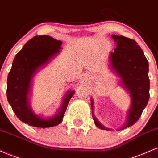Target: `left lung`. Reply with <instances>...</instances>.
I'll return each instance as SVG.
<instances>
[{"label": "left lung", "mask_w": 158, "mask_h": 158, "mask_svg": "<svg viewBox=\"0 0 158 158\" xmlns=\"http://www.w3.org/2000/svg\"><path fill=\"white\" fill-rule=\"evenodd\" d=\"M117 44L114 52L110 54L111 66L121 78L123 86L129 91L131 106L128 113L127 123L121 129L131 127L138 121L149 99V63L143 52L135 40L124 36L112 35ZM92 110L93 101L91 100ZM97 127L109 130L93 115Z\"/></svg>", "instance_id": "8db88e82"}]
</instances>
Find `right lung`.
I'll list each match as a JSON object with an SVG mask.
<instances>
[{"label":"right lung","mask_w":158,"mask_h":158,"mask_svg":"<svg viewBox=\"0 0 158 158\" xmlns=\"http://www.w3.org/2000/svg\"><path fill=\"white\" fill-rule=\"evenodd\" d=\"M61 44L60 40L48 35H37L26 43L13 60L7 78V99L16 116L28 125L43 129L58 125L75 94V92H69L58 114L48 120L35 114L28 105L27 94L31 77L38 68L60 52Z\"/></svg>","instance_id":"add662e5"}]
</instances>
